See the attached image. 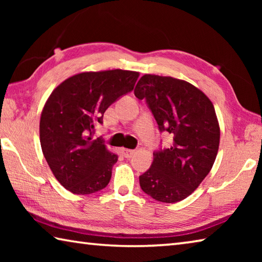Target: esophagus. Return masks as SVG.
Instances as JSON below:
<instances>
[{
	"instance_id": "obj_1",
	"label": "esophagus",
	"mask_w": 262,
	"mask_h": 262,
	"mask_svg": "<svg viewBox=\"0 0 262 262\" xmlns=\"http://www.w3.org/2000/svg\"><path fill=\"white\" fill-rule=\"evenodd\" d=\"M121 154H122V156L125 157V158H130L133 155L135 154V151L134 150H130V149H125V148H122L121 149Z\"/></svg>"
}]
</instances>
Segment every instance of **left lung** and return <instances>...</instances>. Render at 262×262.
<instances>
[{
	"instance_id": "left-lung-1",
	"label": "left lung",
	"mask_w": 262,
	"mask_h": 262,
	"mask_svg": "<svg viewBox=\"0 0 262 262\" xmlns=\"http://www.w3.org/2000/svg\"><path fill=\"white\" fill-rule=\"evenodd\" d=\"M134 95L144 99L161 133L173 136L170 148L154 152V162L140 176L144 193L161 202L184 200L209 173L220 145L214 105L192 84L181 79L144 75Z\"/></svg>"
}]
</instances>
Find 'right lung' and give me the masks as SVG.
I'll list each match as a JSON object with an SVG mask.
<instances>
[{
	"mask_svg": "<svg viewBox=\"0 0 262 262\" xmlns=\"http://www.w3.org/2000/svg\"><path fill=\"white\" fill-rule=\"evenodd\" d=\"M139 73H81L66 79L47 99L40 118V144L53 174L66 189L85 195L108 185L118 161L101 139L91 140L97 122L120 97L133 91Z\"/></svg>",
	"mask_w": 262,
	"mask_h": 262,
	"instance_id": "1",
	"label": "right lung"
}]
</instances>
